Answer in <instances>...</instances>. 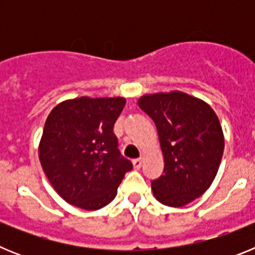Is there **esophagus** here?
Returning <instances> with one entry per match:
<instances>
[{
    "label": "esophagus",
    "mask_w": 255,
    "mask_h": 255,
    "mask_svg": "<svg viewBox=\"0 0 255 255\" xmlns=\"http://www.w3.org/2000/svg\"><path fill=\"white\" fill-rule=\"evenodd\" d=\"M132 166H134V168H136V170H139V168L141 167V158H135V159H132Z\"/></svg>",
    "instance_id": "obj_1"
}]
</instances>
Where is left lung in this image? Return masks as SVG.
Listing matches in <instances>:
<instances>
[{
    "label": "left lung",
    "instance_id": "8db88e82",
    "mask_svg": "<svg viewBox=\"0 0 255 255\" xmlns=\"http://www.w3.org/2000/svg\"><path fill=\"white\" fill-rule=\"evenodd\" d=\"M138 105L154 123L163 153V175L152 181L153 194L164 206H185L217 175L225 148L217 115L182 92L145 94Z\"/></svg>",
    "mask_w": 255,
    "mask_h": 255
}]
</instances>
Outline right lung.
I'll return each mask as SVG.
<instances>
[{
    "label": "right lung",
    "instance_id": "1",
    "mask_svg": "<svg viewBox=\"0 0 255 255\" xmlns=\"http://www.w3.org/2000/svg\"><path fill=\"white\" fill-rule=\"evenodd\" d=\"M125 98L80 97L56 106L47 117L39 161L67 203L87 211L107 206L132 163L123 157L114 132Z\"/></svg>",
    "mask_w": 255,
    "mask_h": 255
}]
</instances>
